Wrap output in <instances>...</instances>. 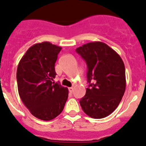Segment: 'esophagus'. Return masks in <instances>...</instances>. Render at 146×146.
Here are the masks:
<instances>
[{
	"label": "esophagus",
	"instance_id": "esophagus-1",
	"mask_svg": "<svg viewBox=\"0 0 146 146\" xmlns=\"http://www.w3.org/2000/svg\"><path fill=\"white\" fill-rule=\"evenodd\" d=\"M68 90H69V92H71V93H73V88H72V87H71V88H69Z\"/></svg>",
	"mask_w": 146,
	"mask_h": 146
}]
</instances>
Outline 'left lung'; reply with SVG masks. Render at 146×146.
Wrapping results in <instances>:
<instances>
[{"label":"left lung","instance_id":"obj_1","mask_svg":"<svg viewBox=\"0 0 146 146\" xmlns=\"http://www.w3.org/2000/svg\"><path fill=\"white\" fill-rule=\"evenodd\" d=\"M76 51L86 61L90 84L80 106L89 117L104 118L117 109L124 94V64L114 49L101 42L85 44Z\"/></svg>","mask_w":146,"mask_h":146}]
</instances>
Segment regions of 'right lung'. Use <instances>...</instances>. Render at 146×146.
<instances>
[{"label": "right lung", "instance_id": "add662e5", "mask_svg": "<svg viewBox=\"0 0 146 146\" xmlns=\"http://www.w3.org/2000/svg\"><path fill=\"white\" fill-rule=\"evenodd\" d=\"M61 48L48 42L35 44L28 48L17 66L19 95L31 114L41 120H52L59 115L68 97L67 88L53 82Z\"/></svg>", "mask_w": 146, "mask_h": 146}]
</instances>
